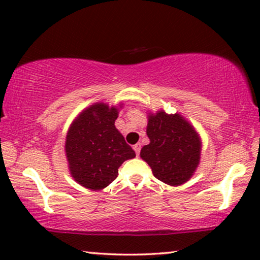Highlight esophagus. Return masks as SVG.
<instances>
[{"label":"esophagus","mask_w":260,"mask_h":260,"mask_svg":"<svg viewBox=\"0 0 260 260\" xmlns=\"http://www.w3.org/2000/svg\"><path fill=\"white\" fill-rule=\"evenodd\" d=\"M141 143H137V144H135L134 145V150H135V152H136V155L138 156L140 155V152H141Z\"/></svg>","instance_id":"34e87169"}]
</instances>
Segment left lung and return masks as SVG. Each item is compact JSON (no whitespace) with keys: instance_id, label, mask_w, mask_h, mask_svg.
Listing matches in <instances>:
<instances>
[{"instance_id":"8db88e82","label":"left lung","mask_w":260,"mask_h":260,"mask_svg":"<svg viewBox=\"0 0 260 260\" xmlns=\"http://www.w3.org/2000/svg\"><path fill=\"white\" fill-rule=\"evenodd\" d=\"M147 135L150 143L141 157L150 166L156 179L179 186L193 175L200 161L201 142L193 126L180 115L159 111L149 116Z\"/></svg>"}]
</instances>
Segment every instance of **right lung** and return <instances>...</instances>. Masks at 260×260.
I'll return each instance as SVG.
<instances>
[{"instance_id": "right-lung-1", "label": "right lung", "mask_w": 260, "mask_h": 260, "mask_svg": "<svg viewBox=\"0 0 260 260\" xmlns=\"http://www.w3.org/2000/svg\"><path fill=\"white\" fill-rule=\"evenodd\" d=\"M118 110L99 103L77 117L66 137L70 170L81 186L99 190L118 175V168L136 154L115 126Z\"/></svg>"}]
</instances>
